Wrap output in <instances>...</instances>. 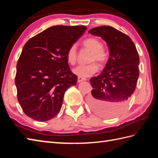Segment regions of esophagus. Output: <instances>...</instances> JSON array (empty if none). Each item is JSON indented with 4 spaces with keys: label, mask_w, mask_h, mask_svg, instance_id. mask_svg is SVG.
Returning <instances> with one entry per match:
<instances>
[{
    "label": "esophagus",
    "mask_w": 158,
    "mask_h": 158,
    "mask_svg": "<svg viewBox=\"0 0 158 158\" xmlns=\"http://www.w3.org/2000/svg\"><path fill=\"white\" fill-rule=\"evenodd\" d=\"M85 78H83V77H78V79H77V81H78L79 83L81 82V81H85Z\"/></svg>",
    "instance_id": "esophagus-1"
}]
</instances>
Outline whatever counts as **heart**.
Returning a JSON list of instances; mask_svg holds the SVG:
<instances>
[{
	"instance_id": "1",
	"label": "heart",
	"mask_w": 158,
	"mask_h": 158,
	"mask_svg": "<svg viewBox=\"0 0 158 158\" xmlns=\"http://www.w3.org/2000/svg\"><path fill=\"white\" fill-rule=\"evenodd\" d=\"M82 45L91 52L88 62H91L85 65H79L73 69V73L81 77H88L95 74L98 70L99 66H103L109 59V52L102 46L100 39L96 37H89L82 42ZM66 60L69 64L75 65L77 61V52L75 45L70 46L66 52Z\"/></svg>"
}]
</instances>
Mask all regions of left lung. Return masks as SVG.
<instances>
[{
	"instance_id": "left-lung-1",
	"label": "left lung",
	"mask_w": 158,
	"mask_h": 158,
	"mask_svg": "<svg viewBox=\"0 0 158 158\" xmlns=\"http://www.w3.org/2000/svg\"><path fill=\"white\" fill-rule=\"evenodd\" d=\"M88 32L101 36L110 52L101 74L89 80L93 89L89 105L100 116L115 117L125 110L136 89L139 76V53L132 39L111 26H102Z\"/></svg>"
}]
</instances>
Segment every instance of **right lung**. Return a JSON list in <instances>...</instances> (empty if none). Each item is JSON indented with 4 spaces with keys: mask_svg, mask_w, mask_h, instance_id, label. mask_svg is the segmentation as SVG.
<instances>
[{
    "mask_svg": "<svg viewBox=\"0 0 158 158\" xmlns=\"http://www.w3.org/2000/svg\"><path fill=\"white\" fill-rule=\"evenodd\" d=\"M86 29L85 26H54L26 43L17 64L15 83L18 100L28 117L45 122L59 113L66 90L77 81L66 52Z\"/></svg>",
    "mask_w": 158,
    "mask_h": 158,
    "instance_id": "1",
    "label": "right lung"
}]
</instances>
